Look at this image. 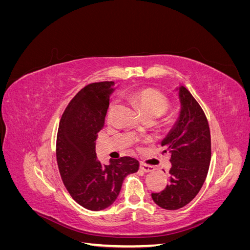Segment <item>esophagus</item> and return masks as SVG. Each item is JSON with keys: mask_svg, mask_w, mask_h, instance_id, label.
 I'll list each match as a JSON object with an SVG mask.
<instances>
[{"mask_svg": "<svg viewBox=\"0 0 250 250\" xmlns=\"http://www.w3.org/2000/svg\"><path fill=\"white\" fill-rule=\"evenodd\" d=\"M140 169L143 170L144 172H151V171L154 170V167H153V166H151V165L141 163L140 164Z\"/></svg>", "mask_w": 250, "mask_h": 250, "instance_id": "esophagus-1", "label": "esophagus"}]
</instances>
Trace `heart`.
Returning a JSON list of instances; mask_svg holds the SVG:
<instances>
[{"label":"heart","instance_id":"1","mask_svg":"<svg viewBox=\"0 0 250 250\" xmlns=\"http://www.w3.org/2000/svg\"><path fill=\"white\" fill-rule=\"evenodd\" d=\"M128 97L137 105L144 116L160 117L167 111L170 106L168 97L161 90L153 87H145L137 90H132ZM116 107V101H111L108 107V115H111Z\"/></svg>","mask_w":250,"mask_h":250}]
</instances>
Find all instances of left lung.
<instances>
[{
	"instance_id": "8db88e82",
	"label": "left lung",
	"mask_w": 250,
	"mask_h": 250,
	"mask_svg": "<svg viewBox=\"0 0 250 250\" xmlns=\"http://www.w3.org/2000/svg\"><path fill=\"white\" fill-rule=\"evenodd\" d=\"M177 122L163 142L171 153L170 180L153 201L165 209H178L191 202L207 178L210 163V132L206 113L185 86H179Z\"/></svg>"
}]
</instances>
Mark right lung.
I'll return each instance as SVG.
<instances>
[{
  "instance_id": "obj_1",
  "label": "right lung",
  "mask_w": 250,
  "mask_h": 250,
  "mask_svg": "<svg viewBox=\"0 0 250 250\" xmlns=\"http://www.w3.org/2000/svg\"><path fill=\"white\" fill-rule=\"evenodd\" d=\"M113 81L95 82L77 93L60 119L56 160L60 176L73 199L90 210L115 202L124 178L139 170V161L123 156L102 165L97 160L96 140L105 122Z\"/></svg>"
}]
</instances>
